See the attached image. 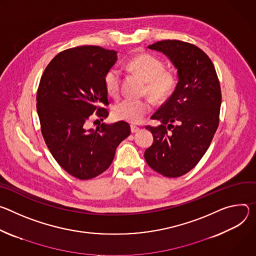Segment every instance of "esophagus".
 Segmentation results:
<instances>
[{"instance_id":"34e87169","label":"esophagus","mask_w":256,"mask_h":256,"mask_svg":"<svg viewBox=\"0 0 256 256\" xmlns=\"http://www.w3.org/2000/svg\"><path fill=\"white\" fill-rule=\"evenodd\" d=\"M139 130H140L139 127H137V126H135V125H131V132H132V133H137Z\"/></svg>"}]
</instances>
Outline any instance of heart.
I'll return each instance as SVG.
<instances>
[{
  "mask_svg": "<svg viewBox=\"0 0 256 256\" xmlns=\"http://www.w3.org/2000/svg\"><path fill=\"white\" fill-rule=\"evenodd\" d=\"M126 67L146 81V92L154 100L166 98L175 88L176 79L174 74L164 70V63L152 54H138L127 63ZM104 81L108 94L112 98H118L120 94L121 72L117 68L108 70ZM150 110L152 104L148 100L126 98L112 106V115L117 120L139 123Z\"/></svg>",
  "mask_w": 256,
  "mask_h": 256,
  "instance_id": "obj_1",
  "label": "heart"
}]
</instances>
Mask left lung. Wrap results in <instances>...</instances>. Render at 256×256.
I'll list each match as a JSON object with an SVG mask.
<instances>
[{
    "label": "left lung",
    "mask_w": 256,
    "mask_h": 256,
    "mask_svg": "<svg viewBox=\"0 0 256 256\" xmlns=\"http://www.w3.org/2000/svg\"><path fill=\"white\" fill-rule=\"evenodd\" d=\"M148 48L168 56L177 69L178 83L150 117L160 124L146 127L154 142L144 158L156 172L176 178L192 170L210 146L218 126L220 86L212 62L196 46L168 40Z\"/></svg>",
    "instance_id": "obj_1"
}]
</instances>
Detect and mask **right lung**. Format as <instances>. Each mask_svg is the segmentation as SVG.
Listing matches in <instances>:
<instances>
[{
  "mask_svg": "<svg viewBox=\"0 0 256 256\" xmlns=\"http://www.w3.org/2000/svg\"><path fill=\"white\" fill-rule=\"evenodd\" d=\"M117 62V52L83 46L56 54L40 82L36 110L42 133L54 158L80 180L94 178L110 166L116 150L130 135L124 121L88 129L94 112H108L104 75Z\"/></svg>",
  "mask_w": 256,
  "mask_h": 256,
  "instance_id": "1",
  "label": "right lung"
}]
</instances>
